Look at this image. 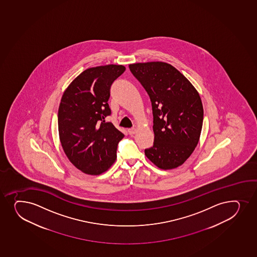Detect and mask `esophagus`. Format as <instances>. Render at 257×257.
Wrapping results in <instances>:
<instances>
[{
    "instance_id": "1",
    "label": "esophagus",
    "mask_w": 257,
    "mask_h": 257,
    "mask_svg": "<svg viewBox=\"0 0 257 257\" xmlns=\"http://www.w3.org/2000/svg\"><path fill=\"white\" fill-rule=\"evenodd\" d=\"M136 133H137V130H136L135 128H131V129L128 130V133H129L131 136L134 135V134H136Z\"/></svg>"
}]
</instances>
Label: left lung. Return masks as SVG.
I'll list each match as a JSON object with an SVG mask.
<instances>
[{
  "instance_id": "1",
  "label": "left lung",
  "mask_w": 257,
  "mask_h": 257,
  "mask_svg": "<svg viewBox=\"0 0 257 257\" xmlns=\"http://www.w3.org/2000/svg\"><path fill=\"white\" fill-rule=\"evenodd\" d=\"M129 69L152 103L155 141L145 155L163 170L182 166L201 133L204 109L199 92L182 73L164 62L130 64Z\"/></svg>"
}]
</instances>
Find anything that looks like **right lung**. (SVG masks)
<instances>
[{"label": "right lung", "instance_id": "right-lung-1", "mask_svg": "<svg viewBox=\"0 0 257 257\" xmlns=\"http://www.w3.org/2000/svg\"><path fill=\"white\" fill-rule=\"evenodd\" d=\"M124 70L115 64L86 69L63 94L58 113L61 144L69 161L86 174H102L117 157L124 134L105 118L111 114V85Z\"/></svg>", "mask_w": 257, "mask_h": 257}]
</instances>
